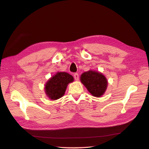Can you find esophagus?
<instances>
[{
    "label": "esophagus",
    "instance_id": "1",
    "mask_svg": "<svg viewBox=\"0 0 149 149\" xmlns=\"http://www.w3.org/2000/svg\"><path fill=\"white\" fill-rule=\"evenodd\" d=\"M74 78L75 80L78 81L79 79V74H78V73H74Z\"/></svg>",
    "mask_w": 149,
    "mask_h": 149
}]
</instances>
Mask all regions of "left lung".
<instances>
[{"mask_svg": "<svg viewBox=\"0 0 149 149\" xmlns=\"http://www.w3.org/2000/svg\"><path fill=\"white\" fill-rule=\"evenodd\" d=\"M81 81L93 96L100 97L106 91L107 81L106 77L99 72L89 70L81 76Z\"/></svg>", "mask_w": 149, "mask_h": 149, "instance_id": "obj_1", "label": "left lung"}]
</instances>
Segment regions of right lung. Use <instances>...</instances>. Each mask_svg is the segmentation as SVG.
Masks as SVG:
<instances>
[{
  "instance_id": "right-lung-1",
  "label": "right lung",
  "mask_w": 149,
  "mask_h": 149,
  "mask_svg": "<svg viewBox=\"0 0 149 149\" xmlns=\"http://www.w3.org/2000/svg\"><path fill=\"white\" fill-rule=\"evenodd\" d=\"M73 77L65 72L57 73L48 80L45 85V92L49 99L56 100L65 94L68 83L73 81Z\"/></svg>"
}]
</instances>
